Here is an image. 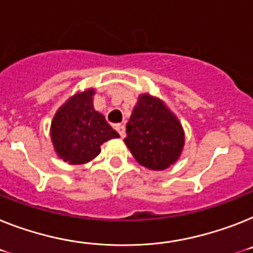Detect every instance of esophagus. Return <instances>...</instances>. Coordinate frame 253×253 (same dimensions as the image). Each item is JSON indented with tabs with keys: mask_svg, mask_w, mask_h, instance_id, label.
<instances>
[{
	"mask_svg": "<svg viewBox=\"0 0 253 253\" xmlns=\"http://www.w3.org/2000/svg\"><path fill=\"white\" fill-rule=\"evenodd\" d=\"M116 130L117 132L120 133L121 136H125V126H123L122 123H120V125H116Z\"/></svg>",
	"mask_w": 253,
	"mask_h": 253,
	"instance_id": "1",
	"label": "esophagus"
}]
</instances>
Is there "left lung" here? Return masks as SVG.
<instances>
[{
	"label": "left lung",
	"mask_w": 253,
	"mask_h": 253,
	"mask_svg": "<svg viewBox=\"0 0 253 253\" xmlns=\"http://www.w3.org/2000/svg\"><path fill=\"white\" fill-rule=\"evenodd\" d=\"M125 143L140 165L165 169L177 161L184 146V131L175 116L150 95L139 97L126 126Z\"/></svg>",
	"instance_id": "obj_1"
}]
</instances>
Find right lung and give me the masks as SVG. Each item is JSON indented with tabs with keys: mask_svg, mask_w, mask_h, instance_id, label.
I'll return each instance as SVG.
<instances>
[{
	"mask_svg": "<svg viewBox=\"0 0 253 253\" xmlns=\"http://www.w3.org/2000/svg\"><path fill=\"white\" fill-rule=\"evenodd\" d=\"M94 90L74 95L55 114L51 123V140L58 156L65 162L81 165L100 153V145L120 135L103 114L92 107Z\"/></svg>",
	"mask_w": 253,
	"mask_h": 253,
	"instance_id": "add662e5",
	"label": "right lung"
}]
</instances>
